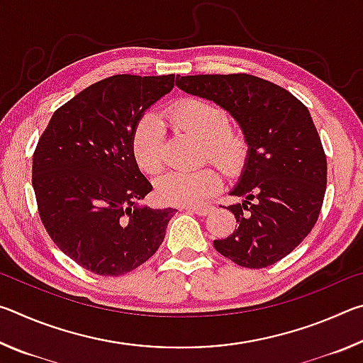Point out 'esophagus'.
I'll list each match as a JSON object with an SVG mask.
<instances>
[{
    "instance_id": "obj_1",
    "label": "esophagus",
    "mask_w": 363,
    "mask_h": 363,
    "mask_svg": "<svg viewBox=\"0 0 363 363\" xmlns=\"http://www.w3.org/2000/svg\"><path fill=\"white\" fill-rule=\"evenodd\" d=\"M187 210L194 214H199V216H206V214H210L213 211V206L211 205H203V206H189Z\"/></svg>"
}]
</instances>
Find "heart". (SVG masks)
Returning a JSON list of instances; mask_svg holds the SVG:
<instances>
[{"label": "heart", "instance_id": "heart-1", "mask_svg": "<svg viewBox=\"0 0 363 363\" xmlns=\"http://www.w3.org/2000/svg\"><path fill=\"white\" fill-rule=\"evenodd\" d=\"M168 120L176 130L203 143V158L235 174L248 155V143L240 130L229 126V116L216 104L201 99H184L168 110ZM134 162L145 174H157L164 164L163 131L158 120L145 115L133 131ZM220 189L216 169L171 171L157 181V194L169 205H196Z\"/></svg>", "mask_w": 363, "mask_h": 363}]
</instances>
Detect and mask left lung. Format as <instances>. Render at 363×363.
Returning <instances> with one entry per match:
<instances>
[{"label": "left lung", "instance_id": "1", "mask_svg": "<svg viewBox=\"0 0 363 363\" xmlns=\"http://www.w3.org/2000/svg\"><path fill=\"white\" fill-rule=\"evenodd\" d=\"M184 93L213 101L240 125L248 155L227 206L237 229L214 240L238 266L262 269L290 255L315 225L327 187V157L303 102L247 73L176 77Z\"/></svg>", "mask_w": 363, "mask_h": 363}]
</instances>
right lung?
I'll return each instance as SVG.
<instances>
[{"instance_id":"add662e5","label":"right lung","mask_w":363,"mask_h":363,"mask_svg":"<svg viewBox=\"0 0 363 363\" xmlns=\"http://www.w3.org/2000/svg\"><path fill=\"white\" fill-rule=\"evenodd\" d=\"M174 75H113L54 112L33 153L43 225L70 259L97 275L128 274L160 248L174 208L139 205L152 192L131 150L147 108Z\"/></svg>"}]
</instances>
